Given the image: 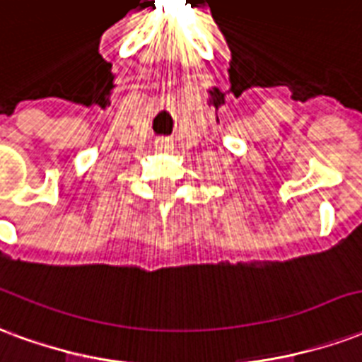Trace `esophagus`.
Returning <instances> with one entry per match:
<instances>
[{
  "instance_id": "34e87169",
  "label": "esophagus",
  "mask_w": 362,
  "mask_h": 362,
  "mask_svg": "<svg viewBox=\"0 0 362 362\" xmlns=\"http://www.w3.org/2000/svg\"><path fill=\"white\" fill-rule=\"evenodd\" d=\"M154 146L158 152H170V150L173 148V142H171L170 139H158V141L154 142Z\"/></svg>"
}]
</instances>
